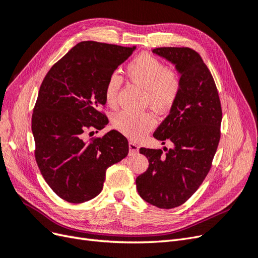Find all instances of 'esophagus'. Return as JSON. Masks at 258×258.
<instances>
[{
    "label": "esophagus",
    "instance_id": "34e87169",
    "mask_svg": "<svg viewBox=\"0 0 258 258\" xmlns=\"http://www.w3.org/2000/svg\"><path fill=\"white\" fill-rule=\"evenodd\" d=\"M139 145L136 143V142H134V141H131V142H129V151H130V154L131 155H134V154H137L138 152H139Z\"/></svg>",
    "mask_w": 258,
    "mask_h": 258
}]
</instances>
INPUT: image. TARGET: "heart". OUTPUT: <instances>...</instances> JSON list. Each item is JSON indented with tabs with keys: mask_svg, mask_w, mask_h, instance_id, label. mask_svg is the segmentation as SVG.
<instances>
[{
	"mask_svg": "<svg viewBox=\"0 0 258 258\" xmlns=\"http://www.w3.org/2000/svg\"><path fill=\"white\" fill-rule=\"evenodd\" d=\"M127 74L132 83L145 90L146 103L155 110L165 111L175 102L181 87L178 77L151 54H139L129 63ZM120 86L121 79L118 74L114 73L108 77L104 89L108 105L116 103ZM155 123L156 119L151 113L135 114L123 111L113 118V127L132 139L141 137Z\"/></svg>",
	"mask_w": 258,
	"mask_h": 258,
	"instance_id": "obj_1",
	"label": "heart"
}]
</instances>
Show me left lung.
Here are the masks:
<instances>
[{
  "instance_id": "1",
  "label": "left lung",
  "mask_w": 258,
  "mask_h": 258,
  "mask_svg": "<svg viewBox=\"0 0 258 258\" xmlns=\"http://www.w3.org/2000/svg\"><path fill=\"white\" fill-rule=\"evenodd\" d=\"M153 52L175 66L178 96L154 138L173 147L140 148L148 169L136 179L140 196L160 209L183 205L211 169L221 138L222 107L212 74L200 54L187 47H159Z\"/></svg>"
}]
</instances>
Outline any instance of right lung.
I'll use <instances>...</instances> for the list:
<instances>
[{"mask_svg":"<svg viewBox=\"0 0 258 258\" xmlns=\"http://www.w3.org/2000/svg\"><path fill=\"white\" fill-rule=\"evenodd\" d=\"M136 47L81 42L46 74L32 115L35 160L60 198L81 204L103 188L108 167L128 155L127 139L116 130L86 141L87 131L108 123L101 113L105 85Z\"/></svg>","mask_w":258,"mask_h":258,"instance_id":"1","label":"right lung"}]
</instances>
